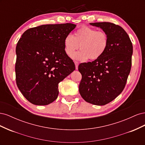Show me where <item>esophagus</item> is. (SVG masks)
<instances>
[{
	"label": "esophagus",
	"mask_w": 145,
	"mask_h": 145,
	"mask_svg": "<svg viewBox=\"0 0 145 145\" xmlns=\"http://www.w3.org/2000/svg\"><path fill=\"white\" fill-rule=\"evenodd\" d=\"M74 63H75V65H76V69H78V62L77 61H74Z\"/></svg>",
	"instance_id": "obj_1"
}]
</instances>
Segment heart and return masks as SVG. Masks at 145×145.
<instances>
[{"label": "heart", "instance_id": "obj_1", "mask_svg": "<svg viewBox=\"0 0 145 145\" xmlns=\"http://www.w3.org/2000/svg\"><path fill=\"white\" fill-rule=\"evenodd\" d=\"M109 37L104 31H97L88 27H82L74 33L73 36L68 35L64 39L66 54L72 57L79 48L74 57L90 60H97L102 57L108 49Z\"/></svg>", "mask_w": 145, "mask_h": 145}]
</instances>
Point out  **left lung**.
<instances>
[{"label": "left lung", "instance_id": "obj_1", "mask_svg": "<svg viewBox=\"0 0 145 145\" xmlns=\"http://www.w3.org/2000/svg\"><path fill=\"white\" fill-rule=\"evenodd\" d=\"M90 25L100 27L108 34L109 45L99 59L78 65L82 76L79 93L87 102L105 105L125 88L132 65L133 47L128 34L119 25L110 22Z\"/></svg>", "mask_w": 145, "mask_h": 145}]
</instances>
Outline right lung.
Wrapping results in <instances>:
<instances>
[{
  "instance_id": "add662e5",
  "label": "right lung",
  "mask_w": 145,
  "mask_h": 145,
  "mask_svg": "<svg viewBox=\"0 0 145 145\" xmlns=\"http://www.w3.org/2000/svg\"><path fill=\"white\" fill-rule=\"evenodd\" d=\"M70 23L29 28L16 46V84L30 103L47 105L58 97L59 83L75 70L66 54L65 37L75 28Z\"/></svg>"
}]
</instances>
